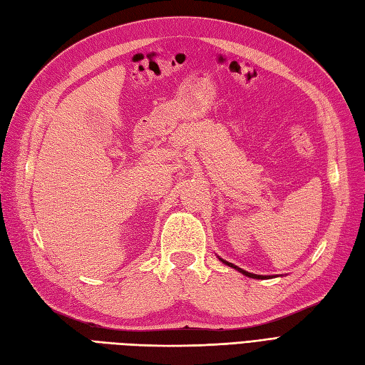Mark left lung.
<instances>
[{
    "instance_id": "8db88e82",
    "label": "left lung",
    "mask_w": 365,
    "mask_h": 365,
    "mask_svg": "<svg viewBox=\"0 0 365 365\" xmlns=\"http://www.w3.org/2000/svg\"><path fill=\"white\" fill-rule=\"evenodd\" d=\"M218 259H220V261H222L223 264H226V265H228V267H232L234 270L240 272L242 274H245V277H248V278H255V279H269V278H273V277H267V274H255V273H250V272H247V270H242L240 267L234 265V264H231V262H228V261H225V259H222L220 256H218Z\"/></svg>"
}]
</instances>
